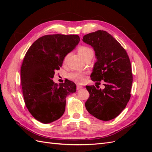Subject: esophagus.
<instances>
[{
    "label": "esophagus",
    "instance_id": "34e87169",
    "mask_svg": "<svg viewBox=\"0 0 152 152\" xmlns=\"http://www.w3.org/2000/svg\"><path fill=\"white\" fill-rule=\"evenodd\" d=\"M83 88V87H82V86H80V85H77V90H80L81 89Z\"/></svg>",
    "mask_w": 152,
    "mask_h": 152
}]
</instances>
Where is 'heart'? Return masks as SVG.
<instances>
[{
	"instance_id": "1",
	"label": "heart",
	"mask_w": 152,
	"mask_h": 152,
	"mask_svg": "<svg viewBox=\"0 0 152 152\" xmlns=\"http://www.w3.org/2000/svg\"><path fill=\"white\" fill-rule=\"evenodd\" d=\"M79 50V53L80 56L83 59H85L86 58L93 56V51L90 48L87 46H81L78 49ZM68 54H67L65 58V60H66L67 57L68 56ZM85 76L86 73H82V72H72L70 73L68 75V78L70 80L76 82L78 84H81L85 80Z\"/></svg>"
}]
</instances>
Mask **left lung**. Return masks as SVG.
<instances>
[{
	"mask_svg": "<svg viewBox=\"0 0 152 152\" xmlns=\"http://www.w3.org/2000/svg\"><path fill=\"white\" fill-rule=\"evenodd\" d=\"M82 40L95 52L92 80L104 82L103 89L86 86L90 96L86 108L98 119L110 121L122 112L131 98L132 73L129 58L121 44L106 31L92 32L84 35Z\"/></svg>",
	"mask_w": 152,
	"mask_h": 152,
	"instance_id": "1",
	"label": "left lung"
}]
</instances>
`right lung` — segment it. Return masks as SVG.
Here are the masks:
<instances>
[{
	"label": "right lung",
	"mask_w": 152,
	"mask_h": 152,
	"mask_svg": "<svg viewBox=\"0 0 152 152\" xmlns=\"http://www.w3.org/2000/svg\"><path fill=\"white\" fill-rule=\"evenodd\" d=\"M79 41L77 35H47L35 40L27 50L21 67L23 96L28 111L40 122L51 123L60 118L66 96L76 92L74 82L68 80L58 85L52 79Z\"/></svg>",
	"instance_id": "add662e5"
}]
</instances>
